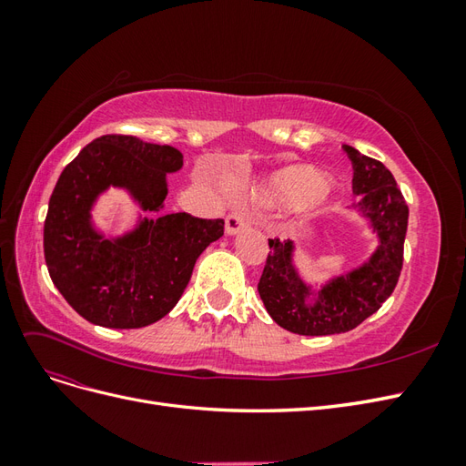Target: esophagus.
I'll return each instance as SVG.
<instances>
[{
	"mask_svg": "<svg viewBox=\"0 0 466 466\" xmlns=\"http://www.w3.org/2000/svg\"><path fill=\"white\" fill-rule=\"evenodd\" d=\"M247 225H248V214L245 209H233L231 214H228V218H225V231L229 235H235L241 229H245Z\"/></svg>",
	"mask_w": 466,
	"mask_h": 466,
	"instance_id": "esophagus-1",
	"label": "esophagus"
}]
</instances>
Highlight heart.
I'll return each mask as SVG.
<instances>
[{"label": "heart", "instance_id": "b5f03b06", "mask_svg": "<svg viewBox=\"0 0 466 466\" xmlns=\"http://www.w3.org/2000/svg\"><path fill=\"white\" fill-rule=\"evenodd\" d=\"M327 180L309 165H293L268 178L260 190V198L268 204L301 202L303 209L313 211L327 200Z\"/></svg>", "mask_w": 466, "mask_h": 466}]
</instances>
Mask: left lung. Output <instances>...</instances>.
<instances>
[{
  "label": "left lung",
  "mask_w": 466,
  "mask_h": 466,
  "mask_svg": "<svg viewBox=\"0 0 466 466\" xmlns=\"http://www.w3.org/2000/svg\"><path fill=\"white\" fill-rule=\"evenodd\" d=\"M354 165L351 188L358 196L356 206L370 218L379 237V247L370 262L348 276L329 281L315 303L309 305L311 289L298 276L291 260V241L268 238V257L258 281L260 299L266 311L293 334L329 336L356 329L383 305L397 286L408 228V206L397 180L389 168L344 146Z\"/></svg>",
  "instance_id": "8db88e82"
}]
</instances>
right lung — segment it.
Instances as JSON below:
<instances>
[{
    "instance_id": "obj_1",
    "label": "right lung",
    "mask_w": 466,
    "mask_h": 466,
    "mask_svg": "<svg viewBox=\"0 0 466 466\" xmlns=\"http://www.w3.org/2000/svg\"><path fill=\"white\" fill-rule=\"evenodd\" d=\"M180 167L178 149L124 134L93 139L66 165L48 202L45 258L54 286L86 320L106 329L157 322L178 303L206 247L223 235V219L185 211L144 219L115 241L91 228L89 209L103 190L128 188L144 209L157 211L167 173Z\"/></svg>"
}]
</instances>
